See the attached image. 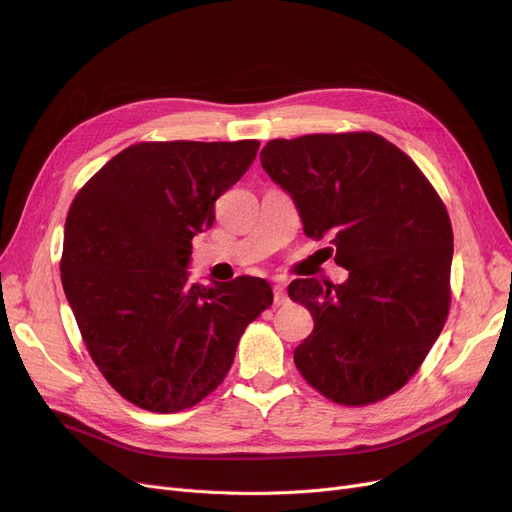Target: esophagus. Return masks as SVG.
Here are the masks:
<instances>
[{
	"label": "esophagus",
	"mask_w": 512,
	"mask_h": 512,
	"mask_svg": "<svg viewBox=\"0 0 512 512\" xmlns=\"http://www.w3.org/2000/svg\"><path fill=\"white\" fill-rule=\"evenodd\" d=\"M274 303H276V305H286V303H288L286 286H284V284H280V282L274 286Z\"/></svg>",
	"instance_id": "obj_1"
}]
</instances>
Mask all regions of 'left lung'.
<instances>
[{
    "instance_id": "obj_1",
    "label": "left lung",
    "mask_w": 512,
    "mask_h": 512,
    "mask_svg": "<svg viewBox=\"0 0 512 512\" xmlns=\"http://www.w3.org/2000/svg\"><path fill=\"white\" fill-rule=\"evenodd\" d=\"M261 166L297 205L305 234L330 238L342 284L288 286L313 315L294 348L303 378L340 405L400 390L438 340L450 305L452 226L409 155L373 132L276 139Z\"/></svg>"
}]
</instances>
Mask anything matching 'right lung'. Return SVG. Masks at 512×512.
<instances>
[{
    "instance_id": "obj_1",
    "label": "right lung",
    "mask_w": 512,
    "mask_h": 512,
    "mask_svg": "<svg viewBox=\"0 0 512 512\" xmlns=\"http://www.w3.org/2000/svg\"><path fill=\"white\" fill-rule=\"evenodd\" d=\"M259 141L139 143L83 186L66 218L62 286L89 353L132 405L176 413L222 384L270 282L191 284V240Z\"/></svg>"
}]
</instances>
